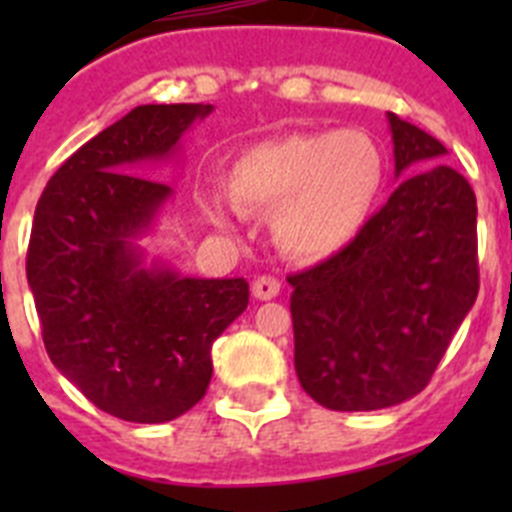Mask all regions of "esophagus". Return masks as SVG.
<instances>
[{
  "label": "esophagus",
  "instance_id": "34e87169",
  "mask_svg": "<svg viewBox=\"0 0 512 512\" xmlns=\"http://www.w3.org/2000/svg\"><path fill=\"white\" fill-rule=\"evenodd\" d=\"M251 289L256 300H274V297L279 295L282 284H279L277 277H259L256 282H253Z\"/></svg>",
  "mask_w": 512,
  "mask_h": 512
}]
</instances>
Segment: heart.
Instances as JSON below:
<instances>
[{"label": "heart", "instance_id": "b5f03b06", "mask_svg": "<svg viewBox=\"0 0 512 512\" xmlns=\"http://www.w3.org/2000/svg\"><path fill=\"white\" fill-rule=\"evenodd\" d=\"M387 179L384 151L359 128L292 133L243 148L228 169L225 194H207L217 228L241 212H271V233L302 261L330 259L366 228Z\"/></svg>", "mask_w": 512, "mask_h": 512}]
</instances>
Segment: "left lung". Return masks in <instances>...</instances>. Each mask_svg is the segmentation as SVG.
I'll use <instances>...</instances> for the list:
<instances>
[{
    "instance_id": "obj_1",
    "label": "left lung",
    "mask_w": 512,
    "mask_h": 512,
    "mask_svg": "<svg viewBox=\"0 0 512 512\" xmlns=\"http://www.w3.org/2000/svg\"><path fill=\"white\" fill-rule=\"evenodd\" d=\"M387 120L400 187L351 246L287 277L297 379L341 413L418 395L479 292L472 187L451 166L424 165L446 156L433 135Z\"/></svg>"
}]
</instances>
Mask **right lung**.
Wrapping results in <instances>:
<instances>
[{"label": "right lung", "instance_id": "1", "mask_svg": "<svg viewBox=\"0 0 512 512\" xmlns=\"http://www.w3.org/2000/svg\"><path fill=\"white\" fill-rule=\"evenodd\" d=\"M212 104H140L66 158L35 207L27 284L45 351L99 410L166 423L205 397L212 343L248 305V282L148 264L138 238L174 189L140 176L169 161Z\"/></svg>", "mask_w": 512, "mask_h": 512}]
</instances>
